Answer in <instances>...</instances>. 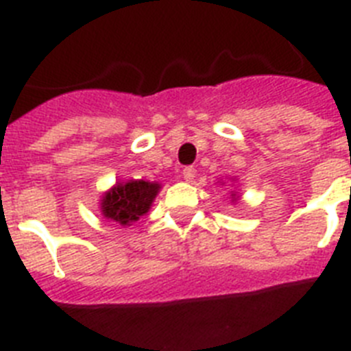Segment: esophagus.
Segmentation results:
<instances>
[{"mask_svg":"<svg viewBox=\"0 0 351 351\" xmlns=\"http://www.w3.org/2000/svg\"><path fill=\"white\" fill-rule=\"evenodd\" d=\"M195 176H197V169H195V167H186V169L182 170V178H184V181H193Z\"/></svg>","mask_w":351,"mask_h":351,"instance_id":"1","label":"esophagus"}]
</instances>
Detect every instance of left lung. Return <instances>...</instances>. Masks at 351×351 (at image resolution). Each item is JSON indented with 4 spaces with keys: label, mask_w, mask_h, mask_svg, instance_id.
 <instances>
[{
    "label": "left lung",
    "mask_w": 351,
    "mask_h": 351,
    "mask_svg": "<svg viewBox=\"0 0 351 351\" xmlns=\"http://www.w3.org/2000/svg\"><path fill=\"white\" fill-rule=\"evenodd\" d=\"M232 197H234V200H235V193H232Z\"/></svg>",
    "instance_id": "obj_1"
}]
</instances>
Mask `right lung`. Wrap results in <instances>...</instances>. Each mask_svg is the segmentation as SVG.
<instances>
[{
	"label": "right lung",
	"instance_id": "1",
	"mask_svg": "<svg viewBox=\"0 0 351 351\" xmlns=\"http://www.w3.org/2000/svg\"><path fill=\"white\" fill-rule=\"evenodd\" d=\"M161 184L158 182L130 179L117 182L101 198V214L119 225H132L141 216L147 214L151 204L156 198Z\"/></svg>",
	"mask_w": 351,
	"mask_h": 351
}]
</instances>
